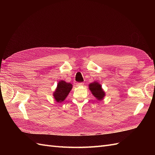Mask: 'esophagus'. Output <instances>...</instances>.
<instances>
[{
	"label": "esophagus",
	"mask_w": 155,
	"mask_h": 155,
	"mask_svg": "<svg viewBox=\"0 0 155 155\" xmlns=\"http://www.w3.org/2000/svg\"><path fill=\"white\" fill-rule=\"evenodd\" d=\"M84 83H77V86H83Z\"/></svg>",
	"instance_id": "34e87169"
}]
</instances>
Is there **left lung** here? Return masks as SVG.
<instances>
[{"instance_id":"1","label":"left lung","mask_w":155,"mask_h":155,"mask_svg":"<svg viewBox=\"0 0 155 155\" xmlns=\"http://www.w3.org/2000/svg\"><path fill=\"white\" fill-rule=\"evenodd\" d=\"M88 88L97 100L101 101L105 97V92L102 88L101 84L97 81H94L89 84Z\"/></svg>"}]
</instances>
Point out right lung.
Wrapping results in <instances>:
<instances>
[{
    "mask_svg": "<svg viewBox=\"0 0 155 155\" xmlns=\"http://www.w3.org/2000/svg\"><path fill=\"white\" fill-rule=\"evenodd\" d=\"M72 88L71 83H67L63 80L59 81L58 83L55 91L53 93V96L55 100L58 103L63 102L70 93Z\"/></svg>",
    "mask_w": 155,
    "mask_h": 155,
    "instance_id": "right-lung-1",
    "label": "right lung"
}]
</instances>
